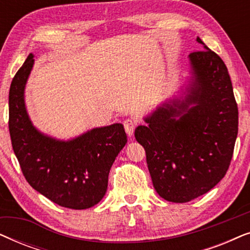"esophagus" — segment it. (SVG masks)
I'll list each match as a JSON object with an SVG mask.
<instances>
[{
    "label": "esophagus",
    "mask_w": 250,
    "mask_h": 250,
    "mask_svg": "<svg viewBox=\"0 0 250 250\" xmlns=\"http://www.w3.org/2000/svg\"><path fill=\"white\" fill-rule=\"evenodd\" d=\"M135 126H136V123L134 119H125L124 121V128H125V132L126 134L128 136H132L133 133H134V129H135Z\"/></svg>",
    "instance_id": "34e87169"
}]
</instances>
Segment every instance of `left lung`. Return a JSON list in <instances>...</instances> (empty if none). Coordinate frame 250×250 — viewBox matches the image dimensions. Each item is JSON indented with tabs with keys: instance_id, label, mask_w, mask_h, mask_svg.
Wrapping results in <instances>:
<instances>
[{
	"instance_id": "8db88e82",
	"label": "left lung",
	"mask_w": 250,
	"mask_h": 250,
	"mask_svg": "<svg viewBox=\"0 0 250 250\" xmlns=\"http://www.w3.org/2000/svg\"><path fill=\"white\" fill-rule=\"evenodd\" d=\"M189 54V76L177 95L143 118L135 139L146 150L157 193L188 203L213 189L230 166L238 135V107L223 60L199 37Z\"/></svg>"
}]
</instances>
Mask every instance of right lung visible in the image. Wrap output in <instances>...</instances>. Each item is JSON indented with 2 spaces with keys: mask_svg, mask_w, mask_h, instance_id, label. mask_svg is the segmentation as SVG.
Instances as JSON below:
<instances>
[{
  "mask_svg": "<svg viewBox=\"0 0 250 250\" xmlns=\"http://www.w3.org/2000/svg\"><path fill=\"white\" fill-rule=\"evenodd\" d=\"M34 62L30 53L9 92V131L23 176L33 189L59 206L93 207L105 194L109 170L127 143L124 126L115 123L95 127L67 141L44 134L34 126L25 104Z\"/></svg>",
  "mask_w": 250,
  "mask_h": 250,
  "instance_id": "obj_1",
  "label": "right lung"
}]
</instances>
